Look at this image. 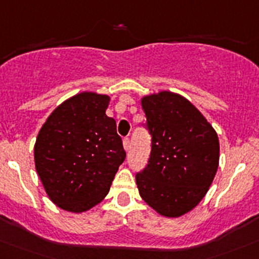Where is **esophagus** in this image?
<instances>
[{
	"label": "esophagus",
	"instance_id": "obj_1",
	"mask_svg": "<svg viewBox=\"0 0 259 259\" xmlns=\"http://www.w3.org/2000/svg\"><path fill=\"white\" fill-rule=\"evenodd\" d=\"M123 147H124L125 151H128V150H130V147H131V141H130V139H128V137H125V139L123 140Z\"/></svg>",
	"mask_w": 259,
	"mask_h": 259
}]
</instances>
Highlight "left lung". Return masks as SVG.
<instances>
[{
	"label": "left lung",
	"mask_w": 259,
	"mask_h": 259,
	"mask_svg": "<svg viewBox=\"0 0 259 259\" xmlns=\"http://www.w3.org/2000/svg\"><path fill=\"white\" fill-rule=\"evenodd\" d=\"M151 152L136 174L140 196L166 218H179L198 205L219 168L220 145L212 125L189 100L170 91L141 99Z\"/></svg>",
	"instance_id": "left-lung-1"
}]
</instances>
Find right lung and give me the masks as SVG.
<instances>
[{"mask_svg":"<svg viewBox=\"0 0 259 259\" xmlns=\"http://www.w3.org/2000/svg\"><path fill=\"white\" fill-rule=\"evenodd\" d=\"M110 98L83 91L58 105L41 125L34 146L35 169L47 194L62 210L85 212L109 192L125 151Z\"/></svg>","mask_w":259,"mask_h":259,"instance_id":"1","label":"right lung"}]
</instances>
